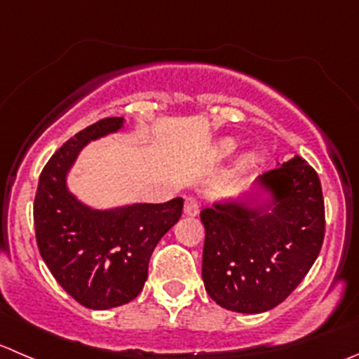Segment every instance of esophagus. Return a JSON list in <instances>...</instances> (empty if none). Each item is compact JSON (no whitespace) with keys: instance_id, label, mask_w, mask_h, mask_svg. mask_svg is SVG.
<instances>
[{"instance_id":"obj_1","label":"esophagus","mask_w":359,"mask_h":359,"mask_svg":"<svg viewBox=\"0 0 359 359\" xmlns=\"http://www.w3.org/2000/svg\"><path fill=\"white\" fill-rule=\"evenodd\" d=\"M198 212H200V201L196 198H187L186 203H184V215L186 217H196Z\"/></svg>"}]
</instances>
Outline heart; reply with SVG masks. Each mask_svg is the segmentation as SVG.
Masks as SVG:
<instances>
[{"instance_id": "b5f03b06", "label": "heart", "mask_w": 359, "mask_h": 359, "mask_svg": "<svg viewBox=\"0 0 359 359\" xmlns=\"http://www.w3.org/2000/svg\"><path fill=\"white\" fill-rule=\"evenodd\" d=\"M236 147H238V142H236L235 138H231V137L219 138V140H215L214 144H212L210 156L215 159H222V158H226L228 154H231ZM256 163H257L256 152L254 151L243 152V154L238 158V161H236V172L238 173L249 172L252 166H256Z\"/></svg>"}]
</instances>
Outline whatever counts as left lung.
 <instances>
[{
  "mask_svg": "<svg viewBox=\"0 0 359 359\" xmlns=\"http://www.w3.org/2000/svg\"><path fill=\"white\" fill-rule=\"evenodd\" d=\"M256 179L249 193L203 208L201 277L228 311L259 314L304 280L325 238L319 177L300 156Z\"/></svg>",
  "mask_w": 359,
  "mask_h": 359,
  "instance_id": "obj_1",
  "label": "left lung"
}]
</instances>
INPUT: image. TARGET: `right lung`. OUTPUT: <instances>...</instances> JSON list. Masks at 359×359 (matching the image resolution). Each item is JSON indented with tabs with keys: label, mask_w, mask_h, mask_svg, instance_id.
Returning a JSON list of instances; mask_svg holds the SVG:
<instances>
[{
	"label": "right lung",
	"mask_w": 359,
	"mask_h": 359,
	"mask_svg": "<svg viewBox=\"0 0 359 359\" xmlns=\"http://www.w3.org/2000/svg\"><path fill=\"white\" fill-rule=\"evenodd\" d=\"M124 117H109L69 138L41 170L34 196V231L41 257L59 286L93 311L119 307L144 290L149 259L182 214L184 200L95 208L68 187L82 149L117 133Z\"/></svg>",
	"instance_id": "add662e5"
}]
</instances>
